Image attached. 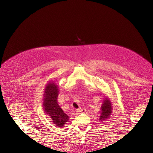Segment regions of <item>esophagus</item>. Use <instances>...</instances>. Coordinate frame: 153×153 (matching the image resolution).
I'll list each match as a JSON object with an SVG mask.
<instances>
[{
  "label": "esophagus",
  "mask_w": 153,
  "mask_h": 153,
  "mask_svg": "<svg viewBox=\"0 0 153 153\" xmlns=\"http://www.w3.org/2000/svg\"><path fill=\"white\" fill-rule=\"evenodd\" d=\"M86 110L84 108H80V109H78L76 110V114H79L80 113H85Z\"/></svg>",
  "instance_id": "obj_1"
}]
</instances>
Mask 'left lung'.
I'll list each match as a JSON object with an SVG mask.
<instances>
[{
  "mask_svg": "<svg viewBox=\"0 0 153 153\" xmlns=\"http://www.w3.org/2000/svg\"><path fill=\"white\" fill-rule=\"evenodd\" d=\"M112 102L108 98V97H106L103 101V103L101 106V113L99 119L100 121L103 122L105 121L106 120H108L112 112Z\"/></svg>",
  "mask_w": 153,
  "mask_h": 153,
  "instance_id": "1",
  "label": "left lung"
}]
</instances>
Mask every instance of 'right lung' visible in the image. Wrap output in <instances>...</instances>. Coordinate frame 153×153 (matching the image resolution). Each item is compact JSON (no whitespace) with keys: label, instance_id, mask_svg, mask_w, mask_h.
Segmentation results:
<instances>
[{"label":"right lung","instance_id":"right-lung-1","mask_svg":"<svg viewBox=\"0 0 153 153\" xmlns=\"http://www.w3.org/2000/svg\"><path fill=\"white\" fill-rule=\"evenodd\" d=\"M59 92V85L50 81L46 85L43 94V110L52 119L53 124L58 127L63 128L69 119L57 103Z\"/></svg>","mask_w":153,"mask_h":153}]
</instances>
